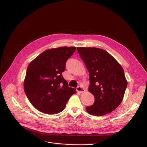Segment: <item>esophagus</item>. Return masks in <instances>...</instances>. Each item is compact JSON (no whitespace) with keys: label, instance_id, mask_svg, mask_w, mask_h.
Wrapping results in <instances>:
<instances>
[{"label":"esophagus","instance_id":"1","mask_svg":"<svg viewBox=\"0 0 147 147\" xmlns=\"http://www.w3.org/2000/svg\"><path fill=\"white\" fill-rule=\"evenodd\" d=\"M76 90L78 92H80V93H83V92H85V90H84V88H83L81 86H78L76 89Z\"/></svg>","mask_w":147,"mask_h":147}]
</instances>
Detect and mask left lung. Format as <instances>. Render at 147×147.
Here are the masks:
<instances>
[{
    "label": "left lung",
    "mask_w": 147,
    "mask_h": 147,
    "mask_svg": "<svg viewBox=\"0 0 147 147\" xmlns=\"http://www.w3.org/2000/svg\"><path fill=\"white\" fill-rule=\"evenodd\" d=\"M77 50L89 71V91L95 97L86 111L95 116L111 113L122 102L127 85L122 67L104 49L78 47Z\"/></svg>",
    "instance_id": "obj_1"
}]
</instances>
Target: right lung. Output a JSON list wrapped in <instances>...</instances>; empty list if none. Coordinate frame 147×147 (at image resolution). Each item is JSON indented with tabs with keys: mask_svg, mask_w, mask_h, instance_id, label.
Masks as SVG:
<instances>
[{
	"mask_svg": "<svg viewBox=\"0 0 147 147\" xmlns=\"http://www.w3.org/2000/svg\"><path fill=\"white\" fill-rule=\"evenodd\" d=\"M76 48L59 47L46 50L28 65L24 82L27 97L37 110L48 114L63 111L71 96L76 93L68 87L62 73Z\"/></svg>",
	"mask_w": 147,
	"mask_h": 147,
	"instance_id": "add662e5",
	"label": "right lung"
}]
</instances>
